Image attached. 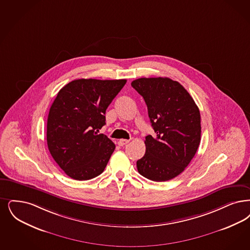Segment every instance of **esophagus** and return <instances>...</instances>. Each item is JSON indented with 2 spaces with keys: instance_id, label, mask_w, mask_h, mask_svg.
Listing matches in <instances>:
<instances>
[{
  "instance_id": "obj_1",
  "label": "esophagus",
  "mask_w": 250,
  "mask_h": 250,
  "mask_svg": "<svg viewBox=\"0 0 250 250\" xmlns=\"http://www.w3.org/2000/svg\"><path fill=\"white\" fill-rule=\"evenodd\" d=\"M128 142H129V140H118V145H119V146H125V145H126Z\"/></svg>"
}]
</instances>
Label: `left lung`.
Returning a JSON list of instances; mask_svg holds the SVG:
<instances>
[{
	"instance_id": "obj_1",
	"label": "left lung",
	"mask_w": 250,
	"mask_h": 250,
	"mask_svg": "<svg viewBox=\"0 0 250 250\" xmlns=\"http://www.w3.org/2000/svg\"><path fill=\"white\" fill-rule=\"evenodd\" d=\"M131 85L145 100L155 132L146 137L138 171L153 181L172 180L188 167L199 147V109L188 91L167 77L140 78Z\"/></svg>"
}]
</instances>
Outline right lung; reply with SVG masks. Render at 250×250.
<instances>
[{"label":"right lung","mask_w":250,"mask_h":250,"mask_svg":"<svg viewBox=\"0 0 250 250\" xmlns=\"http://www.w3.org/2000/svg\"><path fill=\"white\" fill-rule=\"evenodd\" d=\"M125 83L78 79L58 93L47 118V146L71 179L91 180L105 169L115 145L98 132L106 124L107 108Z\"/></svg>","instance_id":"obj_1"}]
</instances>
